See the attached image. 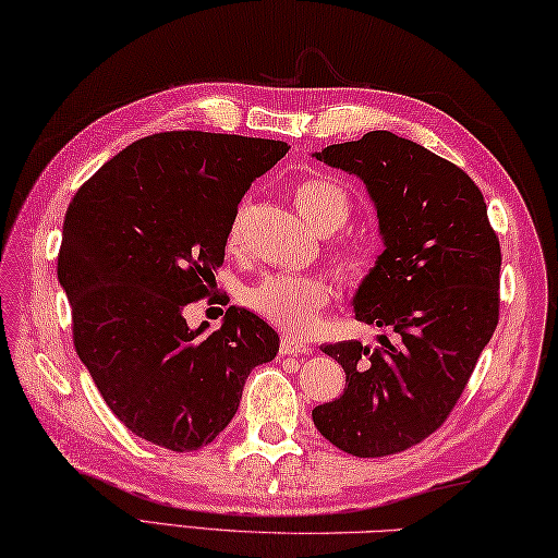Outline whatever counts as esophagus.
I'll return each mask as SVG.
<instances>
[{"mask_svg":"<svg viewBox=\"0 0 558 558\" xmlns=\"http://www.w3.org/2000/svg\"><path fill=\"white\" fill-rule=\"evenodd\" d=\"M312 348L306 345V342H302V340H298V338H292V336H282V340H280V354H292V357H298V354H306L310 352Z\"/></svg>","mask_w":558,"mask_h":558,"instance_id":"1","label":"esophagus"}]
</instances>
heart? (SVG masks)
Here are the masks:
<instances>
[{
	"mask_svg": "<svg viewBox=\"0 0 558 558\" xmlns=\"http://www.w3.org/2000/svg\"><path fill=\"white\" fill-rule=\"evenodd\" d=\"M300 218L316 234H333L350 218V204L342 189L326 180H304L292 192ZM246 208L242 206L230 220L225 244L236 248L242 242ZM340 282L348 288H362L376 268V254L366 242H342L328 252ZM248 310L256 312L280 330L292 336H310L318 326L324 310L330 304V282L316 272L304 276H268L246 292Z\"/></svg>",
	"mask_w": 558,
	"mask_h": 558,
	"instance_id": "heart-1",
	"label": "heart"
}]
</instances>
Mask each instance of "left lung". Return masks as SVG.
<instances>
[{"instance_id": "left-lung-1", "label": "left lung", "mask_w": 558, "mask_h": 558, "mask_svg": "<svg viewBox=\"0 0 558 558\" xmlns=\"http://www.w3.org/2000/svg\"><path fill=\"white\" fill-rule=\"evenodd\" d=\"M369 189L384 254L354 294L357 322L393 330L376 350L336 342L345 390L314 408L316 429L357 458L424 441L453 412L499 324L501 246L480 186L414 141L369 132L316 153Z\"/></svg>"}]
</instances>
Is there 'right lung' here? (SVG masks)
Wrapping results in <instances>:
<instances>
[{
  "mask_svg": "<svg viewBox=\"0 0 558 558\" xmlns=\"http://www.w3.org/2000/svg\"><path fill=\"white\" fill-rule=\"evenodd\" d=\"M288 150L160 132L117 153L71 198L57 278L74 345L117 420L150 444L208 446L240 408L246 376L278 354L276 330L240 306L213 333L189 330L182 312L210 294L236 206Z\"/></svg>",
  "mask_w": 558,
  "mask_h": 558,
  "instance_id": "add662e5",
  "label": "right lung"
}]
</instances>
